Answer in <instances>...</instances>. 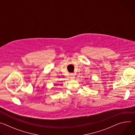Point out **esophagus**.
Returning a JSON list of instances; mask_svg holds the SVG:
<instances>
[{
	"label": "esophagus",
	"instance_id": "esophagus-1",
	"mask_svg": "<svg viewBox=\"0 0 135 135\" xmlns=\"http://www.w3.org/2000/svg\"><path fill=\"white\" fill-rule=\"evenodd\" d=\"M70 78L71 79H75V76H74V74L73 73H71L70 74Z\"/></svg>",
	"mask_w": 135,
	"mask_h": 135
}]
</instances>
